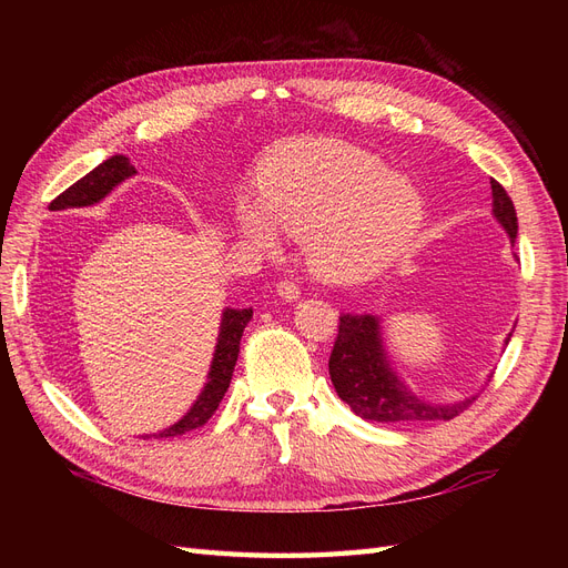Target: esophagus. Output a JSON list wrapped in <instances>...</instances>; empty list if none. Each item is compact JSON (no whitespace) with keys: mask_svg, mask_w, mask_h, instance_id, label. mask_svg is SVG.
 Returning a JSON list of instances; mask_svg holds the SVG:
<instances>
[{"mask_svg":"<svg viewBox=\"0 0 568 568\" xmlns=\"http://www.w3.org/2000/svg\"><path fill=\"white\" fill-rule=\"evenodd\" d=\"M277 294L282 296V298H286V301H296L298 296H301V286L294 282V280H282L280 284H277Z\"/></svg>","mask_w":568,"mask_h":568,"instance_id":"34e87169","label":"esophagus"}]
</instances>
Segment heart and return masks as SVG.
I'll return each mask as SVG.
<instances>
[{
    "mask_svg": "<svg viewBox=\"0 0 568 568\" xmlns=\"http://www.w3.org/2000/svg\"><path fill=\"white\" fill-rule=\"evenodd\" d=\"M257 205L236 209L239 227L270 246L272 224L307 236L311 261L329 280H363L417 234L424 203L407 180L351 144L320 140L280 151L257 175Z\"/></svg>",
    "mask_w": 568,
    "mask_h": 568,
    "instance_id": "1",
    "label": "heart"
}]
</instances>
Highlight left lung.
<instances>
[{
  "label": "left lung",
  "instance_id": "8db88e82",
  "mask_svg": "<svg viewBox=\"0 0 568 568\" xmlns=\"http://www.w3.org/2000/svg\"><path fill=\"white\" fill-rule=\"evenodd\" d=\"M490 186L493 213L503 222L514 244L519 227L517 211L500 182L490 180ZM329 376L338 398L348 403L357 417L369 422H448L476 400L432 405L409 393L388 367L379 336V320L372 315H341L334 351L329 355Z\"/></svg>",
  "mask_w": 568,
  "mask_h": 568
}]
</instances>
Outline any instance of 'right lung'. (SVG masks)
Instances as JSON below:
<instances>
[{
    "instance_id": "obj_1",
    "label": "right lung",
    "mask_w": 568,
    "mask_h": 568,
    "mask_svg": "<svg viewBox=\"0 0 568 568\" xmlns=\"http://www.w3.org/2000/svg\"><path fill=\"white\" fill-rule=\"evenodd\" d=\"M134 173L136 170L130 163V159L111 156L109 161L97 165L92 173L80 178L75 184L68 186L63 194H59L54 201H51L49 211L94 205L97 201L104 199L115 184L132 178ZM251 317H253L251 307L248 311H232V307H227V311L222 313L220 336H217V346H215L213 365H211V374H209V384H205L203 393L199 395V400L178 424L165 428V432H161V434H149L144 438H175L186 432H194V428L203 426L215 415L220 400L225 398V393L230 388L232 372H234L236 357H239V343H242V334H244Z\"/></svg>"
}]
</instances>
